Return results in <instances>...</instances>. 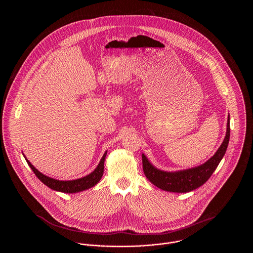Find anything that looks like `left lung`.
<instances>
[{
	"instance_id": "1",
	"label": "left lung",
	"mask_w": 253,
	"mask_h": 253,
	"mask_svg": "<svg viewBox=\"0 0 253 253\" xmlns=\"http://www.w3.org/2000/svg\"><path fill=\"white\" fill-rule=\"evenodd\" d=\"M230 139V116L228 115L226 136L215 154L201 166L176 170L165 171L154 167L142 154V164L145 175L148 180L158 188L173 193H188L204 185L216 169L223 159Z\"/></svg>"
}]
</instances>
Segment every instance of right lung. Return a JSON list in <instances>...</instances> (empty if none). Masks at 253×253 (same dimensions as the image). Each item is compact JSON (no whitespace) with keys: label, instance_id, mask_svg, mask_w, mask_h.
Listing matches in <instances>:
<instances>
[{"label":"right lung","instance_id":"right-lung-1","mask_svg":"<svg viewBox=\"0 0 253 253\" xmlns=\"http://www.w3.org/2000/svg\"><path fill=\"white\" fill-rule=\"evenodd\" d=\"M107 155V151L104 153L103 157L101 158L98 166L96 167V169L90 172L89 174L78 178V179H74V180H58L55 178H51L49 176H46L45 174L40 172L36 168L27 160V158L25 157V155L23 154L28 166L31 168V169L34 171V173L36 174L37 177L42 181L44 185H46L48 188L57 191V192H62V193H66V194H74V193H79L82 191H85L93 186H95L103 175L104 172V162H105V158Z\"/></svg>","mask_w":253,"mask_h":253}]
</instances>
